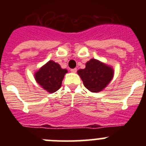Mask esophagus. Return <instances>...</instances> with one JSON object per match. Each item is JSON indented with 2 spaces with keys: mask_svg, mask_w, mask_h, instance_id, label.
<instances>
[{
  "mask_svg": "<svg viewBox=\"0 0 146 146\" xmlns=\"http://www.w3.org/2000/svg\"><path fill=\"white\" fill-rule=\"evenodd\" d=\"M77 69H76V68H74V69H71V72H72V73H76V72H77Z\"/></svg>",
  "mask_w": 146,
  "mask_h": 146,
  "instance_id": "1",
  "label": "esophagus"
}]
</instances>
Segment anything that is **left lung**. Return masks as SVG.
Instances as JSON below:
<instances>
[{
    "instance_id": "8db88e82",
    "label": "left lung",
    "mask_w": 146,
    "mask_h": 146,
    "mask_svg": "<svg viewBox=\"0 0 146 146\" xmlns=\"http://www.w3.org/2000/svg\"><path fill=\"white\" fill-rule=\"evenodd\" d=\"M77 74L88 91L98 93L104 90L111 82L114 69L100 60L92 58L86 63L84 69L77 71Z\"/></svg>"
}]
</instances>
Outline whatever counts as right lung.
Wrapping results in <instances>:
<instances>
[{"label": "right lung", "instance_id": "right-lung-1", "mask_svg": "<svg viewBox=\"0 0 146 146\" xmlns=\"http://www.w3.org/2000/svg\"><path fill=\"white\" fill-rule=\"evenodd\" d=\"M67 72L66 69H62L58 63L51 60L35 72L34 78L42 88L52 94L61 87L62 81Z\"/></svg>", "mask_w": 146, "mask_h": 146}]
</instances>
